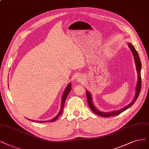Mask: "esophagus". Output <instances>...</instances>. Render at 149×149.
I'll use <instances>...</instances> for the list:
<instances>
[{
    "mask_svg": "<svg viewBox=\"0 0 149 149\" xmlns=\"http://www.w3.org/2000/svg\"><path fill=\"white\" fill-rule=\"evenodd\" d=\"M76 79H77V81L78 82H83L84 81V77L82 76V75H79L77 77Z\"/></svg>",
    "mask_w": 149,
    "mask_h": 149,
    "instance_id": "34e87169",
    "label": "esophagus"
}]
</instances>
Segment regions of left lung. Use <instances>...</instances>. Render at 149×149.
Wrapping results in <instances>:
<instances>
[{"mask_svg":"<svg viewBox=\"0 0 149 149\" xmlns=\"http://www.w3.org/2000/svg\"><path fill=\"white\" fill-rule=\"evenodd\" d=\"M128 46L131 49V51L133 53L134 59V63L136 65V71L137 73V84H136V90H135V95L134 97V99L131 102H130L128 105L126 106L123 107L122 109H121L120 110H118V111H111V112H102L100 110H98L95 106V104L93 102V98H92V95L90 93V91L88 90L86 91V94L87 96V101L88 102V105L91 109L92 110V111L93 112L100 115L101 117H109L111 116H114V115H117L122 112H124L126 111V109H128L130 108L131 106H132L136 101L139 95L140 90H141V60L139 56V54L137 53V51L136 50V49L134 47L133 45V44L131 43H128Z\"/></svg>","mask_w":149,"mask_h":149,"instance_id":"obj_1","label":"left lung"}]
</instances>
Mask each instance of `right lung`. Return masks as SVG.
I'll return each mask as SVG.
<instances>
[{"mask_svg": "<svg viewBox=\"0 0 149 149\" xmlns=\"http://www.w3.org/2000/svg\"><path fill=\"white\" fill-rule=\"evenodd\" d=\"M71 83H69L68 86L65 87V88L64 91V93L63 94V96H62V98H61V109H60V111L59 112V113H58V115H56V117H54L53 119L50 120H48V121H37V120H30V119H28L29 120H31V121H34V122H39V123H46V122H54V121H56L58 118L59 117V115L61 114L62 112H63V107H64V103H65V100L66 98H67L69 93L70 92V91L71 90Z\"/></svg>", "mask_w": 149, "mask_h": 149, "instance_id": "add662e5", "label": "right lung"}]
</instances>
